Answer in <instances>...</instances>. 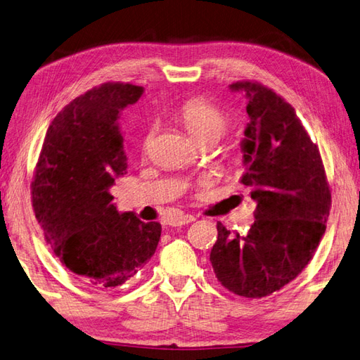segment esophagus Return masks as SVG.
<instances>
[{
    "instance_id": "obj_1",
    "label": "esophagus",
    "mask_w": 360,
    "mask_h": 360,
    "mask_svg": "<svg viewBox=\"0 0 360 360\" xmlns=\"http://www.w3.org/2000/svg\"><path fill=\"white\" fill-rule=\"evenodd\" d=\"M194 220H195L194 215L181 214V215H177V217H172L169 220V226H183V225H188V223H193Z\"/></svg>"
}]
</instances>
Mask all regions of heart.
<instances>
[{"instance_id": "b5f03b06", "label": "heart", "mask_w": 360, "mask_h": 360, "mask_svg": "<svg viewBox=\"0 0 360 360\" xmlns=\"http://www.w3.org/2000/svg\"><path fill=\"white\" fill-rule=\"evenodd\" d=\"M179 122L185 127L189 137L193 139L197 145L210 146L214 141H217L221 134L226 129V117L221 110L214 106L212 103L203 98H193L183 105L177 114ZM154 127H150L143 135L141 149L143 153H148V149L153 143Z\"/></svg>"}]
</instances>
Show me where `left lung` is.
<instances>
[{
	"instance_id": "obj_1",
	"label": "left lung",
	"mask_w": 360,
	"mask_h": 360,
	"mask_svg": "<svg viewBox=\"0 0 360 360\" xmlns=\"http://www.w3.org/2000/svg\"><path fill=\"white\" fill-rule=\"evenodd\" d=\"M229 89L246 98L242 183L257 206L245 237L217 223L210 260L225 288L260 299L294 281L313 259L331 193L319 148L290 103L259 83L237 82Z\"/></svg>"
}]
</instances>
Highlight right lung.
Returning a JSON list of instances; mask_svg holds the SVG:
<instances>
[{
	"mask_svg": "<svg viewBox=\"0 0 360 360\" xmlns=\"http://www.w3.org/2000/svg\"><path fill=\"white\" fill-rule=\"evenodd\" d=\"M141 86L106 83L75 98L53 118L39 154L32 202L46 242L78 278L115 288L153 257L157 221L118 212L109 189L127 169L120 112Z\"/></svg>",
	"mask_w": 360,
	"mask_h": 360,
	"instance_id": "1",
	"label": "right lung"
}]
</instances>
